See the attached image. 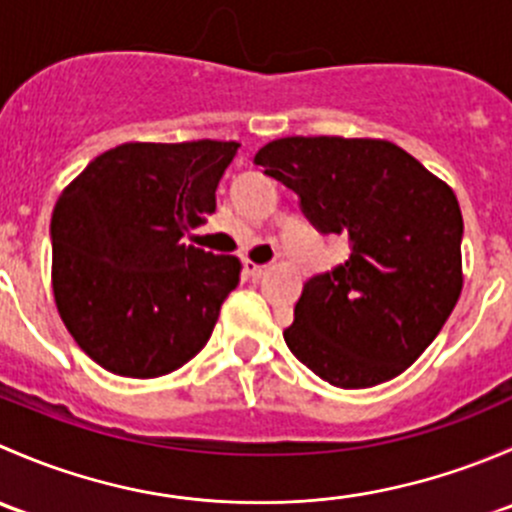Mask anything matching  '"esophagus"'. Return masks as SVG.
<instances>
[{
  "instance_id": "34e87169",
  "label": "esophagus",
  "mask_w": 512,
  "mask_h": 512,
  "mask_svg": "<svg viewBox=\"0 0 512 512\" xmlns=\"http://www.w3.org/2000/svg\"><path fill=\"white\" fill-rule=\"evenodd\" d=\"M245 272L252 280H262L267 275V265H255V262H245Z\"/></svg>"
}]
</instances>
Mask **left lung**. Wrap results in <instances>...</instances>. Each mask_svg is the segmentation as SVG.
I'll return each mask as SVG.
<instances>
[{
  "label": "left lung",
  "instance_id": "obj_1",
  "mask_svg": "<svg viewBox=\"0 0 512 512\" xmlns=\"http://www.w3.org/2000/svg\"><path fill=\"white\" fill-rule=\"evenodd\" d=\"M349 257L309 277L285 329L289 352L339 389L409 369L461 294L463 218L453 190L389 141L292 136L255 156Z\"/></svg>",
  "mask_w": 512,
  "mask_h": 512
}]
</instances>
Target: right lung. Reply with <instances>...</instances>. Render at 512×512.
Segmentation results:
<instances>
[{
    "instance_id": "add662e5",
    "label": "right lung",
    "mask_w": 512,
    "mask_h": 512,
    "mask_svg": "<svg viewBox=\"0 0 512 512\" xmlns=\"http://www.w3.org/2000/svg\"><path fill=\"white\" fill-rule=\"evenodd\" d=\"M235 141L123 143L51 215V282L71 337L103 369L156 379L208 344L240 260L185 245L215 213Z\"/></svg>"
}]
</instances>
